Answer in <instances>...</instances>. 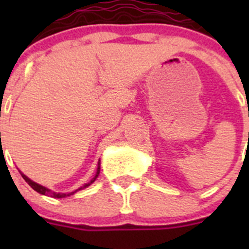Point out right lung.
Returning <instances> with one entry per match:
<instances>
[{
  "instance_id": "add662e5",
  "label": "right lung",
  "mask_w": 249,
  "mask_h": 249,
  "mask_svg": "<svg viewBox=\"0 0 249 249\" xmlns=\"http://www.w3.org/2000/svg\"><path fill=\"white\" fill-rule=\"evenodd\" d=\"M100 165H101V162L99 161V164H97V171H96V175H95V177L92 178V179L90 180L89 183H87V184H84V185H83V187L78 188V189H77V190H74V192L69 193V194H65V193H55V192H52V190L48 189V188L43 187V185H41V184H38V183H36V182H34V180H31V179H30L29 177H26V176H25L24 173H21V172H20V173H21L22 178H24V179L26 180L27 184H29L30 187L32 188V189L36 190L37 193H39V194H42V195H49L50 197H56V199H61V197H66V196H70V195H73L74 193L78 192V190L84 189V188L89 187V185L91 184V183H94V182H95V179H96V178L99 177V173H100Z\"/></svg>"
}]
</instances>
